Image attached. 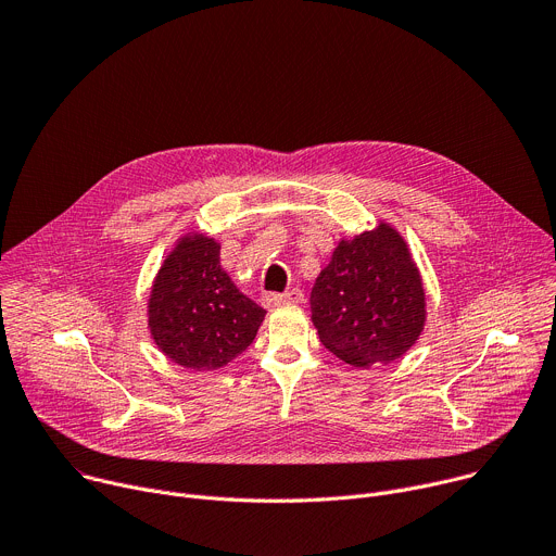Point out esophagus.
Segmentation results:
<instances>
[{
	"instance_id": "1",
	"label": "esophagus",
	"mask_w": 556,
	"mask_h": 556,
	"mask_svg": "<svg viewBox=\"0 0 556 556\" xmlns=\"http://www.w3.org/2000/svg\"><path fill=\"white\" fill-rule=\"evenodd\" d=\"M301 301H303V292H301L299 288L286 290V292H281V294L268 292V294H264V299H262V303H264L266 307H277V305H286V303H301Z\"/></svg>"
}]
</instances>
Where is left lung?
I'll return each mask as SVG.
<instances>
[{"instance_id":"left-lung-1","label":"left lung","mask_w":556,"mask_h":556,"mask_svg":"<svg viewBox=\"0 0 556 556\" xmlns=\"http://www.w3.org/2000/svg\"><path fill=\"white\" fill-rule=\"evenodd\" d=\"M321 343L352 367L401 358L422 334L427 299L403 235L380 222L341 240L309 294Z\"/></svg>"}]
</instances>
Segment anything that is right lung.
Returning a JSON list of instances; mask_svg holds the SVG:
<instances>
[{"instance_id": "add662e5", "label": "right lung", "mask_w": 556, "mask_h": 556, "mask_svg": "<svg viewBox=\"0 0 556 556\" xmlns=\"http://www.w3.org/2000/svg\"><path fill=\"white\" fill-rule=\"evenodd\" d=\"M147 316L153 343L169 361L211 371L253 343L266 309L230 281L213 237L187 232L153 279Z\"/></svg>"}]
</instances>
